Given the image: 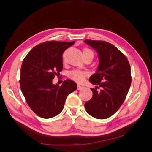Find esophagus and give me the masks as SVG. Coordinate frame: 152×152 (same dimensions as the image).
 Masks as SVG:
<instances>
[{
    "instance_id": "esophagus-1",
    "label": "esophagus",
    "mask_w": 152,
    "mask_h": 152,
    "mask_svg": "<svg viewBox=\"0 0 152 152\" xmlns=\"http://www.w3.org/2000/svg\"><path fill=\"white\" fill-rule=\"evenodd\" d=\"M83 88H84V87H83V86H80V85H78V86H77V89H78V90H82Z\"/></svg>"
}]
</instances>
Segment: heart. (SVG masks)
Instances as JSON below:
<instances>
[{
    "mask_svg": "<svg viewBox=\"0 0 152 152\" xmlns=\"http://www.w3.org/2000/svg\"><path fill=\"white\" fill-rule=\"evenodd\" d=\"M83 54H84V56L87 55H91L94 56V53L89 49H84V50H83ZM88 75V72H86V71L80 70H73L68 72V78L74 82L77 83H82L84 82L85 78Z\"/></svg>",
    "mask_w": 152,
    "mask_h": 152,
    "instance_id": "obj_1",
    "label": "heart"
}]
</instances>
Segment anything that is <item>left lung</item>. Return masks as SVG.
Segmentation results:
<instances>
[{
  "label": "left lung",
  "instance_id": "left-lung-1",
  "mask_svg": "<svg viewBox=\"0 0 152 152\" xmlns=\"http://www.w3.org/2000/svg\"><path fill=\"white\" fill-rule=\"evenodd\" d=\"M86 43L96 50L99 63L90 82L93 97L85 103L89 115L98 119L111 117L121 107L131 84L130 66L126 56L113 45L106 41L86 39ZM102 90L97 91V88Z\"/></svg>",
  "mask_w": 152,
  "mask_h": 152
}]
</instances>
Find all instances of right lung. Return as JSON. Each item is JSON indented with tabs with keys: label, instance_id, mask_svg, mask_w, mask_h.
<instances>
[{
	"label": "right lung",
	"instance_id": "1",
	"mask_svg": "<svg viewBox=\"0 0 152 152\" xmlns=\"http://www.w3.org/2000/svg\"><path fill=\"white\" fill-rule=\"evenodd\" d=\"M75 41H50L34 47L26 56L20 70V88L29 107L43 118H50L62 111L65 101L77 89L72 80L61 86L53 79L62 69V53Z\"/></svg>",
	"mask_w": 152,
	"mask_h": 152
}]
</instances>
